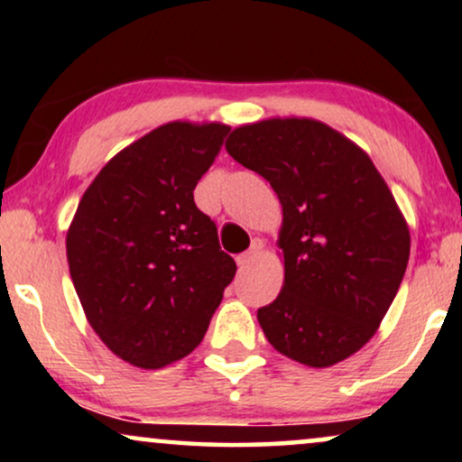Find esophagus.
I'll return each mask as SVG.
<instances>
[{
    "instance_id": "1",
    "label": "esophagus",
    "mask_w": 462,
    "mask_h": 462,
    "mask_svg": "<svg viewBox=\"0 0 462 462\" xmlns=\"http://www.w3.org/2000/svg\"><path fill=\"white\" fill-rule=\"evenodd\" d=\"M261 250H263V242H261V239H254V242H252V245H250V250L237 256L239 267L244 269V267H248V264L254 263L256 258H258V254H261Z\"/></svg>"
}]
</instances>
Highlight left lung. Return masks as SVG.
Returning a JSON list of instances; mask_svg holds the SVG:
<instances>
[{
    "label": "left lung",
    "instance_id": "1",
    "mask_svg": "<svg viewBox=\"0 0 462 462\" xmlns=\"http://www.w3.org/2000/svg\"><path fill=\"white\" fill-rule=\"evenodd\" d=\"M226 153L267 179L282 204L283 286L258 309L273 349L328 368L362 349L403 280L410 229L368 153L311 117L239 125Z\"/></svg>",
    "mask_w": 462,
    "mask_h": 462
}]
</instances>
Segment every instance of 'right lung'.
Wrapping results in <instances>:
<instances>
[{"instance_id": "obj_1", "label": "right lung", "mask_w": 462, "mask_h": 462, "mask_svg": "<svg viewBox=\"0 0 462 462\" xmlns=\"http://www.w3.org/2000/svg\"><path fill=\"white\" fill-rule=\"evenodd\" d=\"M229 125L170 122L113 155L67 231L75 292L98 338L136 368L157 370L201 343L236 261L193 189Z\"/></svg>"}]
</instances>
